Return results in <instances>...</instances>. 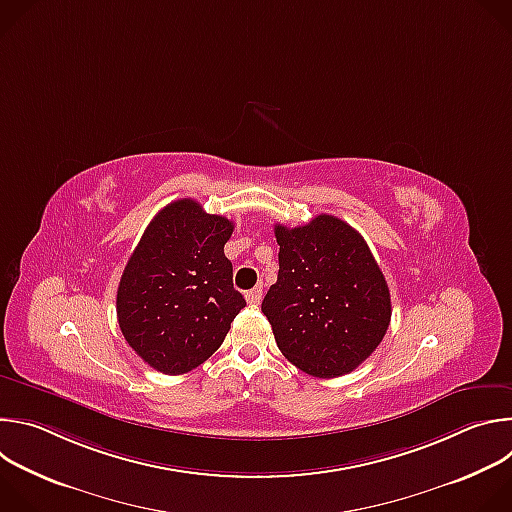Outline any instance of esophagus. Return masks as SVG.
Masks as SVG:
<instances>
[{
  "instance_id": "obj_1",
  "label": "esophagus",
  "mask_w": 512,
  "mask_h": 512,
  "mask_svg": "<svg viewBox=\"0 0 512 512\" xmlns=\"http://www.w3.org/2000/svg\"><path fill=\"white\" fill-rule=\"evenodd\" d=\"M245 298H247V302H249L251 306H257V304L261 302V298H263V285H257V287H253L251 291H247Z\"/></svg>"
}]
</instances>
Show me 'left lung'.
<instances>
[{
    "mask_svg": "<svg viewBox=\"0 0 512 512\" xmlns=\"http://www.w3.org/2000/svg\"><path fill=\"white\" fill-rule=\"evenodd\" d=\"M279 273L261 304L281 354L312 377L354 371L381 344L391 294L367 241L332 214L275 225Z\"/></svg>",
    "mask_w": 512,
    "mask_h": 512,
    "instance_id": "8db88e82",
    "label": "left lung"
}]
</instances>
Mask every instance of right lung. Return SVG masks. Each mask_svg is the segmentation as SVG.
I'll list each match as a JSON object with an SVG mask.
<instances>
[{
    "instance_id": "right-lung-1",
    "label": "right lung",
    "mask_w": 512,
    "mask_h": 512,
    "mask_svg": "<svg viewBox=\"0 0 512 512\" xmlns=\"http://www.w3.org/2000/svg\"><path fill=\"white\" fill-rule=\"evenodd\" d=\"M233 229L227 216L182 198L164 206L141 235L119 281L117 320L152 369L164 375L196 369L245 308L225 257Z\"/></svg>"
}]
</instances>
